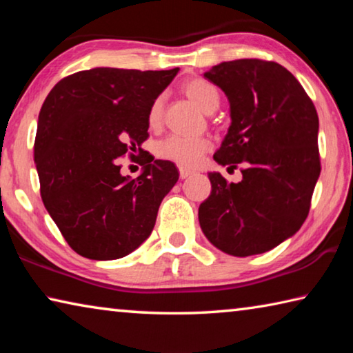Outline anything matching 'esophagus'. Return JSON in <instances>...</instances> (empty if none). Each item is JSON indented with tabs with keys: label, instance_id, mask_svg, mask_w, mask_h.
Returning a JSON list of instances; mask_svg holds the SVG:
<instances>
[{
	"label": "esophagus",
	"instance_id": "34e87169",
	"mask_svg": "<svg viewBox=\"0 0 353 353\" xmlns=\"http://www.w3.org/2000/svg\"><path fill=\"white\" fill-rule=\"evenodd\" d=\"M179 174H181V179H187L188 176L193 174V171L187 170V168H181V170H179Z\"/></svg>",
	"mask_w": 353,
	"mask_h": 353
}]
</instances>
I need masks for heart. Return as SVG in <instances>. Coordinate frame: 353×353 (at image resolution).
I'll return each instance as SVG.
<instances>
[{
	"label": "heart",
	"mask_w": 353,
	"mask_h": 353,
	"mask_svg": "<svg viewBox=\"0 0 353 353\" xmlns=\"http://www.w3.org/2000/svg\"><path fill=\"white\" fill-rule=\"evenodd\" d=\"M183 92L201 110L210 112L214 110L219 104V94L210 82L202 79V77H193L183 83ZM162 117V99L157 98L152 103L148 113V121L151 126H155ZM212 143L205 137H187L172 134L166 137L155 148V154L159 159L170 160L172 163L181 166H193L201 160Z\"/></svg>",
	"instance_id": "b5f03b06"
}]
</instances>
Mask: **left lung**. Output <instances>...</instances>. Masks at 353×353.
I'll use <instances>...</instances> for the list:
<instances>
[{"label":"left lung","mask_w":353,"mask_h":353,"mask_svg":"<svg viewBox=\"0 0 353 353\" xmlns=\"http://www.w3.org/2000/svg\"><path fill=\"white\" fill-rule=\"evenodd\" d=\"M230 103L232 124L213 159L243 165V181L208 172L199 205L204 235L219 250L248 256L271 250L301 229L321 174L319 118L288 70L261 59L214 65L204 73Z\"/></svg>","instance_id":"obj_1"}]
</instances>
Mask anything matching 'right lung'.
<instances>
[{
	"label": "right lung",
	"mask_w": 353,
	"mask_h": 353,
	"mask_svg": "<svg viewBox=\"0 0 353 353\" xmlns=\"http://www.w3.org/2000/svg\"><path fill=\"white\" fill-rule=\"evenodd\" d=\"M179 68H92L59 81L39 113L34 160L45 208L70 248L117 260L151 235L179 171L143 151L148 113ZM141 155L142 174L123 176L117 158Z\"/></svg>",
	"instance_id": "1"
}]
</instances>
